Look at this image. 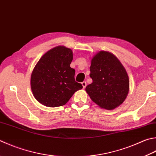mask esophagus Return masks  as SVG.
<instances>
[{
  "instance_id": "34e87169",
  "label": "esophagus",
  "mask_w": 156,
  "mask_h": 156,
  "mask_svg": "<svg viewBox=\"0 0 156 156\" xmlns=\"http://www.w3.org/2000/svg\"><path fill=\"white\" fill-rule=\"evenodd\" d=\"M81 84H82V86H83V88L84 89V88H86V85H87V83H86V81H83L81 83Z\"/></svg>"
}]
</instances>
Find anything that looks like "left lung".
Wrapping results in <instances>:
<instances>
[{
    "label": "left lung",
    "instance_id": "8db88e82",
    "mask_svg": "<svg viewBox=\"0 0 156 156\" xmlns=\"http://www.w3.org/2000/svg\"><path fill=\"white\" fill-rule=\"evenodd\" d=\"M90 69L93 82L86 91L92 101L107 110L121 105L128 94L130 82L118 58L109 51H100L91 60Z\"/></svg>",
    "mask_w": 156,
    "mask_h": 156
}]
</instances>
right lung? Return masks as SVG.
<instances>
[{
	"label": "right lung",
	"mask_w": 156,
	"mask_h": 156,
	"mask_svg": "<svg viewBox=\"0 0 156 156\" xmlns=\"http://www.w3.org/2000/svg\"><path fill=\"white\" fill-rule=\"evenodd\" d=\"M72 49L59 45L49 49L38 61L32 70L30 86L33 96L49 107L63 106L82 85L75 80V69L70 66Z\"/></svg>",
	"instance_id": "1"
}]
</instances>
